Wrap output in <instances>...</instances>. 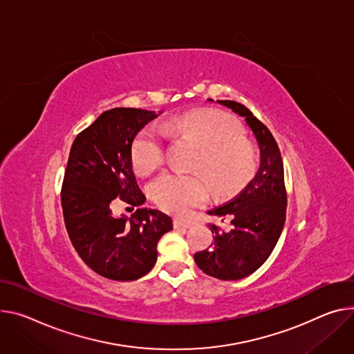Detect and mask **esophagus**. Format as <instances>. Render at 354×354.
<instances>
[{"label":"esophagus","instance_id":"esophagus-1","mask_svg":"<svg viewBox=\"0 0 354 354\" xmlns=\"http://www.w3.org/2000/svg\"><path fill=\"white\" fill-rule=\"evenodd\" d=\"M174 227L175 229H190L192 223L187 220H182V218H175L174 220Z\"/></svg>","mask_w":354,"mask_h":354}]
</instances>
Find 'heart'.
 Instances as JSON below:
<instances>
[{
    "mask_svg": "<svg viewBox=\"0 0 354 354\" xmlns=\"http://www.w3.org/2000/svg\"><path fill=\"white\" fill-rule=\"evenodd\" d=\"M169 130L194 141L199 148L192 169L199 171L216 194H233L251 176L252 151L243 141L241 127L226 114L199 110L178 117ZM164 159V133L147 125L131 144V164L136 172L148 174ZM196 174H162L148 185L151 199L167 212L185 214L205 201L207 184Z\"/></svg>",
    "mask_w": 354,
    "mask_h": 354,
    "instance_id": "heart-1",
    "label": "heart"
}]
</instances>
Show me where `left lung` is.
<instances>
[{"label": "left lung", "mask_w": 354, "mask_h": 354, "mask_svg": "<svg viewBox=\"0 0 354 354\" xmlns=\"http://www.w3.org/2000/svg\"><path fill=\"white\" fill-rule=\"evenodd\" d=\"M217 103L245 120L259 142L261 160L255 176L236 198L207 212L229 216L232 229L221 232L212 224L214 243L194 257L205 274L236 281L259 270L277 245L286 217V190L281 152L271 131L245 106L232 100Z\"/></svg>", "instance_id": "obj_1"}]
</instances>
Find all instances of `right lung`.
<instances>
[{
	"mask_svg": "<svg viewBox=\"0 0 354 354\" xmlns=\"http://www.w3.org/2000/svg\"><path fill=\"white\" fill-rule=\"evenodd\" d=\"M160 113L117 107L104 111L75 140L62 185V209L69 239L80 259L99 275L134 281L156 263V245L172 230V218L141 207L131 164V144ZM118 197L140 209L131 218L112 216Z\"/></svg>",
	"mask_w": 354,
	"mask_h": 354,
	"instance_id": "add662e5",
	"label": "right lung"
}]
</instances>
